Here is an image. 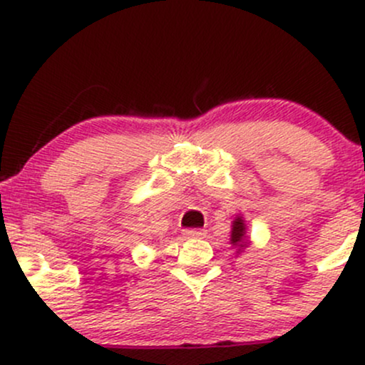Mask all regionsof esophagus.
<instances>
[{
  "mask_svg": "<svg viewBox=\"0 0 365 365\" xmlns=\"http://www.w3.org/2000/svg\"><path fill=\"white\" fill-rule=\"evenodd\" d=\"M185 235L188 238H204V237H206V230H200V228L185 230Z\"/></svg>",
  "mask_w": 365,
  "mask_h": 365,
  "instance_id": "esophagus-1",
  "label": "esophagus"
}]
</instances>
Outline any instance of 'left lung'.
<instances>
[{
    "mask_svg": "<svg viewBox=\"0 0 365 365\" xmlns=\"http://www.w3.org/2000/svg\"><path fill=\"white\" fill-rule=\"evenodd\" d=\"M244 237H245V225H244V220H242V217H237V220L233 221L232 244H233V245L240 244V242L244 240ZM240 247H245V244H240Z\"/></svg>",
    "mask_w": 365,
    "mask_h": 365,
    "instance_id": "left-lung-1",
    "label": "left lung"
}]
</instances>
